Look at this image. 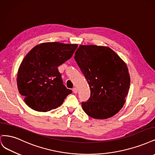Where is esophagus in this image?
<instances>
[{
    "instance_id": "esophagus-1",
    "label": "esophagus",
    "mask_w": 155,
    "mask_h": 155,
    "mask_svg": "<svg viewBox=\"0 0 155 155\" xmlns=\"http://www.w3.org/2000/svg\"><path fill=\"white\" fill-rule=\"evenodd\" d=\"M72 91H73V92H74V93H77V92H78V88H76V87H74V88L72 89Z\"/></svg>"
}]
</instances>
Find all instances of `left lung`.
Wrapping results in <instances>:
<instances>
[{
	"label": "left lung",
	"instance_id": "obj_1",
	"mask_svg": "<svg viewBox=\"0 0 155 155\" xmlns=\"http://www.w3.org/2000/svg\"><path fill=\"white\" fill-rule=\"evenodd\" d=\"M74 58L91 89L90 98L81 104L85 113L100 120L118 113L130 87L125 63L110 48L97 45H80Z\"/></svg>",
	"mask_w": 155,
	"mask_h": 155
}]
</instances>
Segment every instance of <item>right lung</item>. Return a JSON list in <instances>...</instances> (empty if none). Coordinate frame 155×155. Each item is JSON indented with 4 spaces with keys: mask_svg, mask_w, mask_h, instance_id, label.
<instances>
[{
    "mask_svg": "<svg viewBox=\"0 0 155 155\" xmlns=\"http://www.w3.org/2000/svg\"><path fill=\"white\" fill-rule=\"evenodd\" d=\"M76 44L59 42L41 43L23 59L18 70V90L26 104L39 112L61 105L72 91L67 88L58 67L72 57Z\"/></svg>",
    "mask_w": 155,
    "mask_h": 155,
    "instance_id": "right-lung-1",
    "label": "right lung"
}]
</instances>
